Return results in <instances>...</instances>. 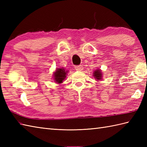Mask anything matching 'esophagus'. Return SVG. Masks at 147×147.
I'll list each match as a JSON object with an SVG mask.
<instances>
[{"label":"esophagus","mask_w":147,"mask_h":147,"mask_svg":"<svg viewBox=\"0 0 147 147\" xmlns=\"http://www.w3.org/2000/svg\"><path fill=\"white\" fill-rule=\"evenodd\" d=\"M75 68V69L76 71H81L83 69V67L82 66V65H76V66L74 67Z\"/></svg>","instance_id":"1"}]
</instances>
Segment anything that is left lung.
<instances>
[{
  "mask_svg": "<svg viewBox=\"0 0 147 147\" xmlns=\"http://www.w3.org/2000/svg\"><path fill=\"white\" fill-rule=\"evenodd\" d=\"M93 76L96 80H97V81L102 80V77H103V73H102V70L100 69H96V70L93 71Z\"/></svg>",
  "mask_w": 147,
  "mask_h": 147,
  "instance_id": "8db88e82",
  "label": "left lung"
}]
</instances>
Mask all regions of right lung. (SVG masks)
I'll return each instance as SVG.
<instances>
[{"label": "right lung", "instance_id": "obj_1", "mask_svg": "<svg viewBox=\"0 0 147 147\" xmlns=\"http://www.w3.org/2000/svg\"><path fill=\"white\" fill-rule=\"evenodd\" d=\"M69 71L65 69L64 67L57 68L55 72L53 73V80L55 83L61 84L66 78Z\"/></svg>", "mask_w": 147, "mask_h": 147}]
</instances>
